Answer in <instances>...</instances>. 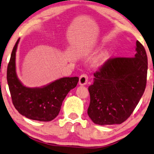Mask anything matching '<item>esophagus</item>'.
Here are the masks:
<instances>
[{"instance_id": "1", "label": "esophagus", "mask_w": 154, "mask_h": 154, "mask_svg": "<svg viewBox=\"0 0 154 154\" xmlns=\"http://www.w3.org/2000/svg\"><path fill=\"white\" fill-rule=\"evenodd\" d=\"M88 79H89V77L87 74H82L80 77H79V85H87L88 82Z\"/></svg>"}]
</instances>
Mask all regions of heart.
<instances>
[{"label":"heart","mask_w":154,"mask_h":154,"mask_svg":"<svg viewBox=\"0 0 154 154\" xmlns=\"http://www.w3.org/2000/svg\"><path fill=\"white\" fill-rule=\"evenodd\" d=\"M102 58H103V56H100V57H99V58H98V61H99V60H101V59H102Z\"/></svg>","instance_id":"b5f03b06"}]
</instances>
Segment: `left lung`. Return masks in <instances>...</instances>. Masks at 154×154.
Returning a JSON list of instances; mask_svg holds the SVG:
<instances>
[{
	"mask_svg": "<svg viewBox=\"0 0 154 154\" xmlns=\"http://www.w3.org/2000/svg\"><path fill=\"white\" fill-rule=\"evenodd\" d=\"M134 57L109 58L94 74L88 87L87 112L95 124H121L131 116L146 85L148 60L144 47L136 43Z\"/></svg>",
	"mask_w": 154,
	"mask_h": 154,
	"instance_id": "1",
	"label": "left lung"
}]
</instances>
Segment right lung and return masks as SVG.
Here are the masks:
<instances>
[{
  "label": "right lung",
  "instance_id": "obj_1",
  "mask_svg": "<svg viewBox=\"0 0 154 154\" xmlns=\"http://www.w3.org/2000/svg\"><path fill=\"white\" fill-rule=\"evenodd\" d=\"M20 38L13 47L7 69V80L16 110L26 118L51 121L58 116L68 92L77 86L79 77H63L42 88H28L19 81L15 72V53Z\"/></svg>",
  "mask_w": 154,
  "mask_h": 154
}]
</instances>
